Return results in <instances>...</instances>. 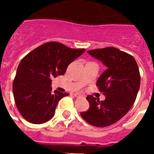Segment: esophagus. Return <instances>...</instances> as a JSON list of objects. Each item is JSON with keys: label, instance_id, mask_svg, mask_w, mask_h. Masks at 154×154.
I'll use <instances>...</instances> for the list:
<instances>
[{"label": "esophagus", "instance_id": "34e87169", "mask_svg": "<svg viewBox=\"0 0 154 154\" xmlns=\"http://www.w3.org/2000/svg\"><path fill=\"white\" fill-rule=\"evenodd\" d=\"M74 96H75V97H77V98L83 97V96H82V95H80V94H79V93H75V94H74Z\"/></svg>", "mask_w": 154, "mask_h": 154}]
</instances>
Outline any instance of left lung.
<instances>
[{
  "label": "left lung",
  "mask_w": 154,
  "mask_h": 154,
  "mask_svg": "<svg viewBox=\"0 0 154 154\" xmlns=\"http://www.w3.org/2000/svg\"><path fill=\"white\" fill-rule=\"evenodd\" d=\"M87 52L107 67L96 82L106 99L99 101V99L88 96L89 109L80 115L92 126L105 127L116 123L133 106L140 85V71L131 55L114 47Z\"/></svg>",
  "instance_id": "obj_1"
}]
</instances>
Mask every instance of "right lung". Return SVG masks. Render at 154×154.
Listing matches in <instances>:
<instances>
[{"label": "right lung", "mask_w": 154, "mask_h": 154, "mask_svg": "<svg viewBox=\"0 0 154 154\" xmlns=\"http://www.w3.org/2000/svg\"><path fill=\"white\" fill-rule=\"evenodd\" d=\"M85 51L50 42L22 58L13 82V94L19 112L27 121L41 124L53 117L59 100L69 93L51 92V79L65 74L69 64Z\"/></svg>", "instance_id": "obj_1"}]
</instances>
